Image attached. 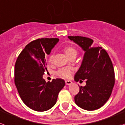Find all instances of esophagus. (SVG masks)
Returning a JSON list of instances; mask_svg holds the SVG:
<instances>
[{"label":"esophagus","instance_id":"esophagus-1","mask_svg":"<svg viewBox=\"0 0 125 125\" xmlns=\"http://www.w3.org/2000/svg\"><path fill=\"white\" fill-rule=\"evenodd\" d=\"M72 83V82L71 81H69V80H68V81H65V83H66V85H71Z\"/></svg>","mask_w":125,"mask_h":125}]
</instances>
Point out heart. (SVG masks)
<instances>
[{
    "label": "heart",
    "instance_id": "b5f03b06",
    "mask_svg": "<svg viewBox=\"0 0 125 125\" xmlns=\"http://www.w3.org/2000/svg\"><path fill=\"white\" fill-rule=\"evenodd\" d=\"M65 52L66 55L69 56L70 58V56H72V55H77V50L75 49L74 48L72 47V46H67V47L65 48ZM53 54H52V55L50 56L49 57V62L52 63L53 62ZM72 73V69L71 67H63L60 69L59 70L57 71V74L59 76H61L65 78H69L70 77V75H71Z\"/></svg>",
    "mask_w": 125,
    "mask_h": 125
}]
</instances>
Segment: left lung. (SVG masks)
<instances>
[{
	"instance_id": "left-lung-1",
	"label": "left lung",
	"mask_w": 125,
	"mask_h": 125,
	"mask_svg": "<svg viewBox=\"0 0 125 125\" xmlns=\"http://www.w3.org/2000/svg\"><path fill=\"white\" fill-rule=\"evenodd\" d=\"M84 51L81 65L75 75L76 82L86 80L75 96L76 104L87 111L100 108L109 99L115 85L112 62L106 51L93 47V40L83 36H68Z\"/></svg>"
}]
</instances>
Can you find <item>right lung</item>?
<instances>
[{"label": "right lung", "mask_w": 125, "mask_h": 125, "mask_svg": "<svg viewBox=\"0 0 125 125\" xmlns=\"http://www.w3.org/2000/svg\"><path fill=\"white\" fill-rule=\"evenodd\" d=\"M59 42L58 38H41L25 46L19 55L14 69V82L21 98L28 107L36 111H45L56 104L58 93L65 82L62 79L45 81V55Z\"/></svg>", "instance_id": "1"}]
</instances>
